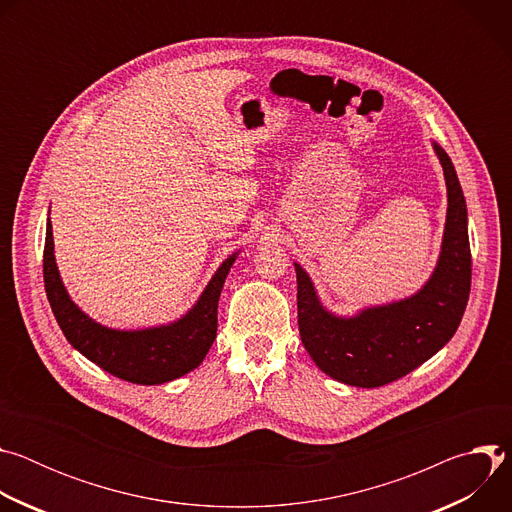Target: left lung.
I'll return each mask as SVG.
<instances>
[{"instance_id": "1", "label": "left lung", "mask_w": 512, "mask_h": 512, "mask_svg": "<svg viewBox=\"0 0 512 512\" xmlns=\"http://www.w3.org/2000/svg\"><path fill=\"white\" fill-rule=\"evenodd\" d=\"M433 150L444 168L448 214L437 265L417 294L336 316L322 306L310 275L294 263L302 342L316 367L334 381L362 389L389 385L442 350L462 322L472 279L468 210L450 156L435 141Z\"/></svg>"}]
</instances>
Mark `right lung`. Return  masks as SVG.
<instances>
[{"label":"right lung","mask_w":512,"mask_h":512,"mask_svg":"<svg viewBox=\"0 0 512 512\" xmlns=\"http://www.w3.org/2000/svg\"><path fill=\"white\" fill-rule=\"evenodd\" d=\"M237 255L239 251L221 263L196 304L176 322L141 330H115L95 322L70 300L56 267L48 218L44 287L62 334L83 356L117 379L135 385H162L200 367L210 350L216 338L218 298Z\"/></svg>","instance_id":"right-lung-1"}]
</instances>
